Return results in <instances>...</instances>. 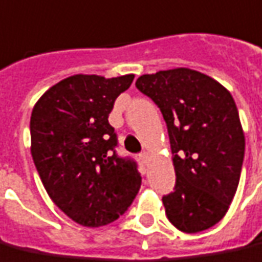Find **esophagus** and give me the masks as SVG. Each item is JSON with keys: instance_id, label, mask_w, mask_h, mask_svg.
I'll list each match as a JSON object with an SVG mask.
<instances>
[{"instance_id": "34e87169", "label": "esophagus", "mask_w": 262, "mask_h": 262, "mask_svg": "<svg viewBox=\"0 0 262 262\" xmlns=\"http://www.w3.org/2000/svg\"><path fill=\"white\" fill-rule=\"evenodd\" d=\"M139 157H140L141 162H143V164L146 165L147 161H148V152H146V151H143V152H141V154Z\"/></svg>"}]
</instances>
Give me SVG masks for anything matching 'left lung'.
<instances>
[{
	"label": "left lung",
	"mask_w": 262,
	"mask_h": 262,
	"mask_svg": "<svg viewBox=\"0 0 262 262\" xmlns=\"http://www.w3.org/2000/svg\"><path fill=\"white\" fill-rule=\"evenodd\" d=\"M136 87L161 110L176 183L162 197L168 220L185 233L218 224L239 185L245 133L233 97L201 72L176 68L143 75Z\"/></svg>",
	"instance_id": "obj_1"
}]
</instances>
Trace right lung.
<instances>
[{
    "label": "right lung",
    "mask_w": 262,
    "mask_h": 262,
    "mask_svg": "<svg viewBox=\"0 0 262 262\" xmlns=\"http://www.w3.org/2000/svg\"><path fill=\"white\" fill-rule=\"evenodd\" d=\"M135 75L67 77L32 111V157L58 208L83 226L98 228L125 214L141 185L137 162L116 154L108 122L118 96Z\"/></svg>",
    "instance_id": "obj_1"
}]
</instances>
